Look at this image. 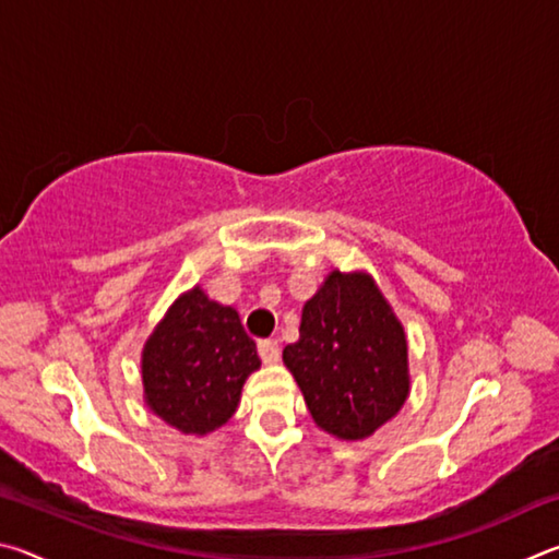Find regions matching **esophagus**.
Instances as JSON below:
<instances>
[{"mask_svg":"<svg viewBox=\"0 0 559 559\" xmlns=\"http://www.w3.org/2000/svg\"><path fill=\"white\" fill-rule=\"evenodd\" d=\"M259 357H261V362L276 365L278 357H281V349H278L276 340H261V343H259Z\"/></svg>","mask_w":559,"mask_h":559,"instance_id":"1","label":"esophagus"}]
</instances>
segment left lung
Segmentation results:
<instances>
[{"label":"left lung","mask_w":559,"mask_h":559,"mask_svg":"<svg viewBox=\"0 0 559 559\" xmlns=\"http://www.w3.org/2000/svg\"><path fill=\"white\" fill-rule=\"evenodd\" d=\"M283 362L313 421L340 441L372 437L412 390L404 325L367 271L328 273L302 306L300 337Z\"/></svg>","instance_id":"1"}]
</instances>
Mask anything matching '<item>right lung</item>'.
Returning a JSON list of instances; mask_svg holds the SVG:
<instances>
[{
	"mask_svg": "<svg viewBox=\"0 0 559 559\" xmlns=\"http://www.w3.org/2000/svg\"><path fill=\"white\" fill-rule=\"evenodd\" d=\"M259 367L239 313L194 286L179 293L145 340L143 400L173 429L206 437L231 419L243 382Z\"/></svg>",
	"mask_w": 559,
	"mask_h": 559,
	"instance_id": "1",
	"label": "right lung"
}]
</instances>
